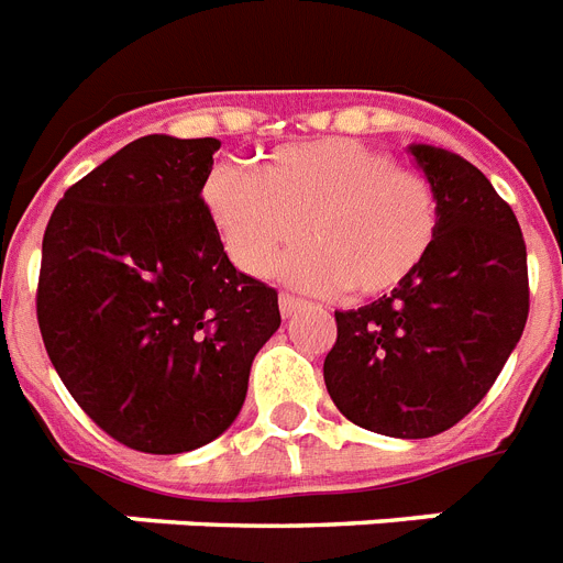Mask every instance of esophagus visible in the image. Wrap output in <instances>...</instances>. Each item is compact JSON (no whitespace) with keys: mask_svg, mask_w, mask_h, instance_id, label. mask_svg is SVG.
Segmentation results:
<instances>
[{"mask_svg":"<svg viewBox=\"0 0 563 563\" xmlns=\"http://www.w3.org/2000/svg\"><path fill=\"white\" fill-rule=\"evenodd\" d=\"M278 308H282V316H292L296 310H301V299H296L290 292H282L278 296Z\"/></svg>","mask_w":563,"mask_h":563,"instance_id":"1","label":"esophagus"}]
</instances>
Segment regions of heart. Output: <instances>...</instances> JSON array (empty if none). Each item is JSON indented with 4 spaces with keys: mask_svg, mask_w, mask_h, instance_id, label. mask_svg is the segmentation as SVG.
Here are the masks:
<instances>
[{
    "mask_svg": "<svg viewBox=\"0 0 563 563\" xmlns=\"http://www.w3.org/2000/svg\"><path fill=\"white\" fill-rule=\"evenodd\" d=\"M203 201L244 273L271 271L305 227L310 247L287 262V278L322 292L347 287L360 299L408 285L440 230L431 180L402 169L391 152L351 137L276 148L258 175L216 166Z\"/></svg>",
    "mask_w": 563,
    "mask_h": 563,
    "instance_id": "obj_1",
    "label": "heart"
}]
</instances>
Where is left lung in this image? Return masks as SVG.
<instances>
[{"instance_id":"8db88e82","label":"left lung","mask_w":563,"mask_h":563,"mask_svg":"<svg viewBox=\"0 0 563 563\" xmlns=\"http://www.w3.org/2000/svg\"><path fill=\"white\" fill-rule=\"evenodd\" d=\"M438 192L440 230L408 285L336 310L324 385L362 429L420 440L452 429L486 397L529 316L527 244L512 207L477 166L408 146Z\"/></svg>"}]
</instances>
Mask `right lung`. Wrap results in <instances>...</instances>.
Wrapping results in <instances>:
<instances>
[{"label": "right lung", "mask_w": 563, "mask_h": 563, "mask_svg": "<svg viewBox=\"0 0 563 563\" xmlns=\"http://www.w3.org/2000/svg\"><path fill=\"white\" fill-rule=\"evenodd\" d=\"M218 148L137 137L65 189L45 227L36 322L51 365L134 452L224 434L282 324L278 292L232 267L201 198Z\"/></svg>", "instance_id": "obj_1"}]
</instances>
